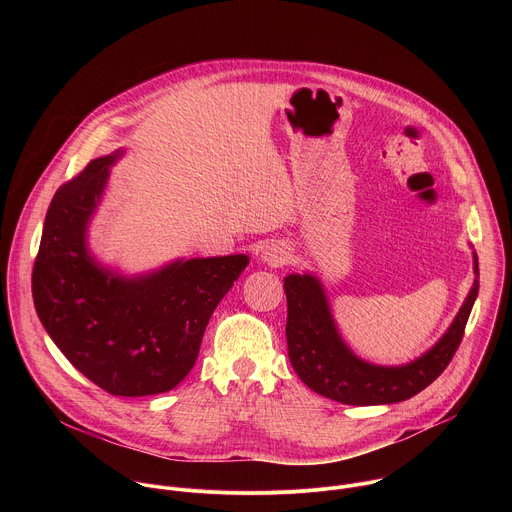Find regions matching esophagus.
Instances as JSON below:
<instances>
[{
	"mask_svg": "<svg viewBox=\"0 0 512 512\" xmlns=\"http://www.w3.org/2000/svg\"><path fill=\"white\" fill-rule=\"evenodd\" d=\"M261 261L269 267H281L283 263L289 261V249L279 241H271L269 245L263 247Z\"/></svg>",
	"mask_w": 512,
	"mask_h": 512,
	"instance_id": "esophagus-1",
	"label": "esophagus"
}]
</instances>
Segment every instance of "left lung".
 <instances>
[{"mask_svg": "<svg viewBox=\"0 0 512 512\" xmlns=\"http://www.w3.org/2000/svg\"><path fill=\"white\" fill-rule=\"evenodd\" d=\"M472 247V245H470ZM474 283L448 326L429 350L405 364L360 358L342 338L322 279L310 271L283 277L287 296V350L298 377L318 395L344 405H389L411 399L444 373L458 350L478 298V255L472 251Z\"/></svg>", "mask_w": 512, "mask_h": 512, "instance_id": "left-lung-1", "label": "left lung"}]
</instances>
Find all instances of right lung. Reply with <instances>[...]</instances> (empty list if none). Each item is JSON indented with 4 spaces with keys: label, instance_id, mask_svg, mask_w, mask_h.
Segmentation results:
<instances>
[{
    "label": "right lung",
    "instance_id": "right-lung-1",
    "mask_svg": "<svg viewBox=\"0 0 512 512\" xmlns=\"http://www.w3.org/2000/svg\"><path fill=\"white\" fill-rule=\"evenodd\" d=\"M117 150L54 194L32 273L36 314L72 367L119 397L174 389L194 367L206 324L249 255L174 259L125 273L89 245Z\"/></svg>",
    "mask_w": 512,
    "mask_h": 512
}]
</instances>
